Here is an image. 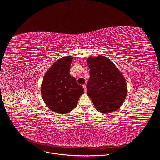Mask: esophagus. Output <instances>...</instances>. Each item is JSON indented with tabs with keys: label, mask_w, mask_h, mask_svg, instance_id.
<instances>
[{
	"label": "esophagus",
	"mask_w": 160,
	"mask_h": 160,
	"mask_svg": "<svg viewBox=\"0 0 160 160\" xmlns=\"http://www.w3.org/2000/svg\"><path fill=\"white\" fill-rule=\"evenodd\" d=\"M83 88H84L85 92H87V86H86V85H85H85H83Z\"/></svg>",
	"instance_id": "obj_1"
}]
</instances>
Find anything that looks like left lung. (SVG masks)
Segmentation results:
<instances>
[{
    "label": "left lung",
    "instance_id": "left-lung-1",
    "mask_svg": "<svg viewBox=\"0 0 160 160\" xmlns=\"http://www.w3.org/2000/svg\"><path fill=\"white\" fill-rule=\"evenodd\" d=\"M87 62L90 69L87 94L96 109L104 114L118 110L127 92L124 77L113 62L105 56L88 58Z\"/></svg>",
    "mask_w": 160,
    "mask_h": 160
}]
</instances>
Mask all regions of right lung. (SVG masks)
Here are the masks:
<instances>
[{
  "label": "right lung",
  "instance_id": "right-lung-1",
  "mask_svg": "<svg viewBox=\"0 0 160 160\" xmlns=\"http://www.w3.org/2000/svg\"><path fill=\"white\" fill-rule=\"evenodd\" d=\"M73 58L65 56L55 62L45 74L41 85L43 101L52 111L65 114L77 105L84 89L70 73Z\"/></svg>",
  "mask_w": 160,
  "mask_h": 160
}]
</instances>
